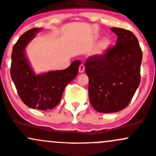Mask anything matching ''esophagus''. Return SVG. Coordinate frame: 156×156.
Instances as JSON below:
<instances>
[{"label": "esophagus", "mask_w": 156, "mask_h": 156, "mask_svg": "<svg viewBox=\"0 0 156 156\" xmlns=\"http://www.w3.org/2000/svg\"><path fill=\"white\" fill-rule=\"evenodd\" d=\"M84 69H85L84 66H83V64L80 65V66H79V73H83V72H84Z\"/></svg>", "instance_id": "esophagus-1"}]
</instances>
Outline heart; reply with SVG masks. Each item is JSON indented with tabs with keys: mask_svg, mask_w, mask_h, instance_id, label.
Instances as JSON below:
<instances>
[{
	"mask_svg": "<svg viewBox=\"0 0 156 156\" xmlns=\"http://www.w3.org/2000/svg\"><path fill=\"white\" fill-rule=\"evenodd\" d=\"M110 46V41L108 39H105L100 42L99 46L97 47L96 50V55H101L108 50V48Z\"/></svg>",
	"mask_w": 156,
	"mask_h": 156,
	"instance_id": "1",
	"label": "heart"
}]
</instances>
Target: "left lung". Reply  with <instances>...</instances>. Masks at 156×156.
Listing matches in <instances>:
<instances>
[{
  "label": "left lung",
  "mask_w": 156,
  "mask_h": 156,
  "mask_svg": "<svg viewBox=\"0 0 156 156\" xmlns=\"http://www.w3.org/2000/svg\"><path fill=\"white\" fill-rule=\"evenodd\" d=\"M117 36L114 46L85 62L90 104L100 113H115L128 106L140 82L142 51L129 30L111 29Z\"/></svg>",
  "instance_id": "obj_1"
}]
</instances>
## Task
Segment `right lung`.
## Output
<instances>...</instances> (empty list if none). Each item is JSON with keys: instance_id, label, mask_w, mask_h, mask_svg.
I'll list each match as a JSON object with an SVG mask.
<instances>
[{"instance_id": "1", "label": "right lung", "mask_w": 156, "mask_h": 156, "mask_svg": "<svg viewBox=\"0 0 156 156\" xmlns=\"http://www.w3.org/2000/svg\"><path fill=\"white\" fill-rule=\"evenodd\" d=\"M39 30L32 28L26 31L14 45L10 74L23 102L34 109L46 111L59 104L66 86L78 75L81 61L75 60L66 69L36 75L24 55V49Z\"/></svg>"}]
</instances>
